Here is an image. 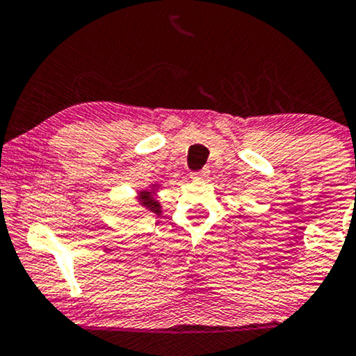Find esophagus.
<instances>
[{
	"mask_svg": "<svg viewBox=\"0 0 356 356\" xmlns=\"http://www.w3.org/2000/svg\"><path fill=\"white\" fill-rule=\"evenodd\" d=\"M207 175H209V169H202V170H197V172H192L191 174V177L192 179H206Z\"/></svg>",
	"mask_w": 356,
	"mask_h": 356,
	"instance_id": "34e87169",
	"label": "esophagus"
}]
</instances>
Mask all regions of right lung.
I'll return each instance as SVG.
<instances>
[{
    "mask_svg": "<svg viewBox=\"0 0 356 356\" xmlns=\"http://www.w3.org/2000/svg\"><path fill=\"white\" fill-rule=\"evenodd\" d=\"M142 204H144V206H145L149 211L155 212V214H159V212H161V211H159V209H161V206H159L157 201H154L152 195H150V192H145L144 197H142Z\"/></svg>",
    "mask_w": 356,
    "mask_h": 356,
    "instance_id": "right-lung-1",
    "label": "right lung"
}]
</instances>
